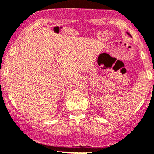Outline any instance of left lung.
<instances>
[{"label": "left lung", "instance_id": "1", "mask_svg": "<svg viewBox=\"0 0 154 154\" xmlns=\"http://www.w3.org/2000/svg\"><path fill=\"white\" fill-rule=\"evenodd\" d=\"M128 35H129V34H128Z\"/></svg>", "mask_w": 154, "mask_h": 154}]
</instances>
